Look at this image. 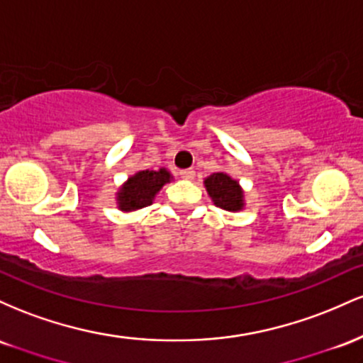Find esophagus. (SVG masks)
I'll return each instance as SVG.
<instances>
[{
  "label": "esophagus",
  "instance_id": "34e87169",
  "mask_svg": "<svg viewBox=\"0 0 363 363\" xmlns=\"http://www.w3.org/2000/svg\"><path fill=\"white\" fill-rule=\"evenodd\" d=\"M179 176H181L182 179H186V181H191V179H194L196 172H194V169H182V170H179Z\"/></svg>",
  "mask_w": 363,
  "mask_h": 363
}]
</instances>
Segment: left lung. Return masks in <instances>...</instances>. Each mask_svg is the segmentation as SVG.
Returning <instances> with one entry per match:
<instances>
[{
    "instance_id": "8db88e82",
    "label": "left lung",
    "mask_w": 363,
    "mask_h": 363,
    "mask_svg": "<svg viewBox=\"0 0 363 363\" xmlns=\"http://www.w3.org/2000/svg\"><path fill=\"white\" fill-rule=\"evenodd\" d=\"M205 186L210 198L218 208L227 211H239L244 206V193L239 182L225 172L211 174L205 179Z\"/></svg>"
}]
</instances>
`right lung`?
I'll list each match as a JSON object with an SVG mask.
<instances>
[{
    "label": "right lung",
    "instance_id": "obj_1",
    "mask_svg": "<svg viewBox=\"0 0 363 363\" xmlns=\"http://www.w3.org/2000/svg\"><path fill=\"white\" fill-rule=\"evenodd\" d=\"M172 176L169 170H140L135 176L129 177L128 182L119 189L118 203L123 211L140 210V208L150 206L153 198L165 182H169Z\"/></svg>",
    "mask_w": 363,
    "mask_h": 363
}]
</instances>
